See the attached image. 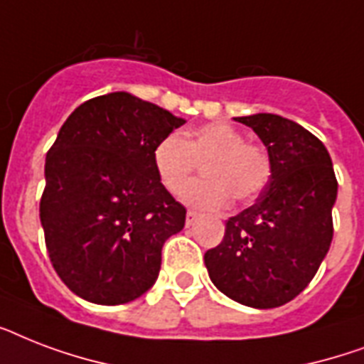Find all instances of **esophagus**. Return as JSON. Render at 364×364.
<instances>
[{
  "label": "esophagus",
  "mask_w": 364,
  "mask_h": 364,
  "mask_svg": "<svg viewBox=\"0 0 364 364\" xmlns=\"http://www.w3.org/2000/svg\"><path fill=\"white\" fill-rule=\"evenodd\" d=\"M198 213H196V211H187V219H185V225H187V227H193L194 223L198 221Z\"/></svg>",
  "instance_id": "esophagus-1"
}]
</instances>
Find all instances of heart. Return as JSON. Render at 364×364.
Instances as JSON below:
<instances>
[{
    "mask_svg": "<svg viewBox=\"0 0 364 364\" xmlns=\"http://www.w3.org/2000/svg\"><path fill=\"white\" fill-rule=\"evenodd\" d=\"M204 181L193 183L183 198L202 210H221L230 196L251 202L270 179L268 154L227 122H210L188 132L187 139L177 134L162 137L153 151L159 181L171 194H179L205 160Z\"/></svg>",
    "mask_w": 364,
    "mask_h": 364,
    "instance_id": "1",
    "label": "heart"
}]
</instances>
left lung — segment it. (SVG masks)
<instances>
[{
  "mask_svg": "<svg viewBox=\"0 0 364 364\" xmlns=\"http://www.w3.org/2000/svg\"><path fill=\"white\" fill-rule=\"evenodd\" d=\"M234 121L264 143L272 173L257 202L228 219L204 262L228 299L268 310L299 296L327 257L338 183L327 147L304 126L272 113Z\"/></svg>",
  "mask_w": 364,
  "mask_h": 364,
  "instance_id": "1",
  "label": "left lung"
}]
</instances>
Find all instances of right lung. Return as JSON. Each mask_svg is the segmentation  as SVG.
Wrapping results in <instances>:
<instances>
[{"mask_svg": "<svg viewBox=\"0 0 364 364\" xmlns=\"http://www.w3.org/2000/svg\"><path fill=\"white\" fill-rule=\"evenodd\" d=\"M183 124L130 92L88 100L62 124L39 217L54 270L77 296L117 306L154 285L162 245L187 210L159 181L153 151Z\"/></svg>", "mask_w": 364, "mask_h": 364, "instance_id": "add662e5", "label": "right lung"}]
</instances>
